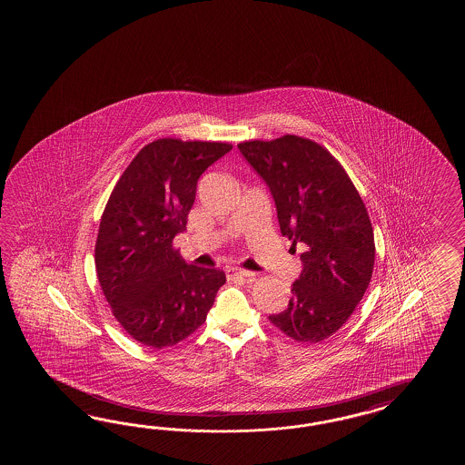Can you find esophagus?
<instances>
[{"label": "esophagus", "instance_id": "esophagus-1", "mask_svg": "<svg viewBox=\"0 0 465 465\" xmlns=\"http://www.w3.org/2000/svg\"><path fill=\"white\" fill-rule=\"evenodd\" d=\"M226 276H228V279H236V277L251 279V277L254 276V272L246 271V269H241V267H229L228 271H226Z\"/></svg>", "mask_w": 465, "mask_h": 465}]
</instances>
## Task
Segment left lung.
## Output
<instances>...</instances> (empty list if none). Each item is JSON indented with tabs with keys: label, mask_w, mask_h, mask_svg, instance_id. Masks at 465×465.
<instances>
[{
	"label": "left lung",
	"mask_w": 465,
	"mask_h": 465,
	"mask_svg": "<svg viewBox=\"0 0 465 465\" xmlns=\"http://www.w3.org/2000/svg\"><path fill=\"white\" fill-rule=\"evenodd\" d=\"M266 183L282 236L302 271L286 309L269 321L297 342H321L344 326L366 292L374 269V232L346 171L327 149L287 134L237 144Z\"/></svg>",
	"instance_id": "left-lung-1"
}]
</instances>
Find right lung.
Returning <instances> with one entry per match:
<instances>
[{"mask_svg":"<svg viewBox=\"0 0 465 465\" xmlns=\"http://www.w3.org/2000/svg\"><path fill=\"white\" fill-rule=\"evenodd\" d=\"M226 143L158 139L141 149L109 196L94 249L99 284L129 336L174 346L208 316L226 274L189 266L173 249L186 228L198 179Z\"/></svg>","mask_w":465,"mask_h":465,"instance_id":"add662e5","label":"right lung"}]
</instances>
